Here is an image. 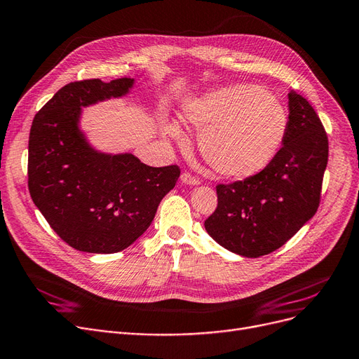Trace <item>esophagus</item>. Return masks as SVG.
<instances>
[{
  "instance_id": "obj_1",
  "label": "esophagus",
  "mask_w": 359,
  "mask_h": 359,
  "mask_svg": "<svg viewBox=\"0 0 359 359\" xmlns=\"http://www.w3.org/2000/svg\"><path fill=\"white\" fill-rule=\"evenodd\" d=\"M181 181L184 184H189V185H197L198 184V180L196 177H193L190 172H182V174H181Z\"/></svg>"
}]
</instances>
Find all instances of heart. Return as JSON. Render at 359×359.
<instances>
[{
	"instance_id": "1",
	"label": "heart",
	"mask_w": 359,
	"mask_h": 359,
	"mask_svg": "<svg viewBox=\"0 0 359 359\" xmlns=\"http://www.w3.org/2000/svg\"><path fill=\"white\" fill-rule=\"evenodd\" d=\"M185 123L200 128L203 159L218 174L245 180L262 172L278 153L287 131V113L280 100L257 85H228L191 98L181 109ZM165 133L181 140L175 122Z\"/></svg>"
}]
</instances>
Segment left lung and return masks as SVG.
Here are the masks:
<instances>
[{
	"mask_svg": "<svg viewBox=\"0 0 359 359\" xmlns=\"http://www.w3.org/2000/svg\"><path fill=\"white\" fill-rule=\"evenodd\" d=\"M328 138L306 98L289 93L283 147L259 174L218 184V206L205 221L208 234L226 250L259 257L281 248L320 206Z\"/></svg>",
	"mask_w": 359,
	"mask_h": 359,
	"instance_id": "1",
	"label": "left lung"
}]
</instances>
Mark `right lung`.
<instances>
[{
  "label": "right lung",
  "mask_w": 359,
  "mask_h": 359,
  "mask_svg": "<svg viewBox=\"0 0 359 359\" xmlns=\"http://www.w3.org/2000/svg\"><path fill=\"white\" fill-rule=\"evenodd\" d=\"M134 78L83 79L57 91L34 118L27 187L35 206L70 248L116 253L150 226L180 168H153L131 153L93 149L79 130L82 107L126 95Z\"/></svg>",
  "instance_id": "add662e5"
}]
</instances>
